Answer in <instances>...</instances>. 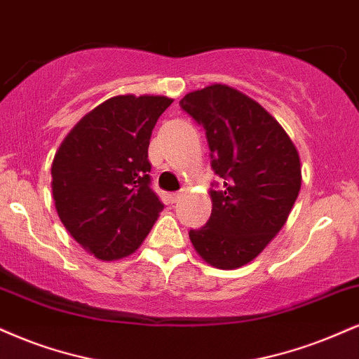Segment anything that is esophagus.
<instances>
[{
	"instance_id": "esophagus-1",
	"label": "esophagus",
	"mask_w": 359,
	"mask_h": 359,
	"mask_svg": "<svg viewBox=\"0 0 359 359\" xmlns=\"http://www.w3.org/2000/svg\"><path fill=\"white\" fill-rule=\"evenodd\" d=\"M180 197H182V196H180L179 192H172V194H170V201H172V202H177Z\"/></svg>"
}]
</instances>
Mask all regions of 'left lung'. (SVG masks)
Returning <instances> with one entry per match:
<instances>
[{
	"mask_svg": "<svg viewBox=\"0 0 359 359\" xmlns=\"http://www.w3.org/2000/svg\"><path fill=\"white\" fill-rule=\"evenodd\" d=\"M180 107L204 127L210 165L224 184L212 185L210 219L189 237L207 264L236 269L286 224L301 191L299 154L269 111L227 85L187 93Z\"/></svg>",
	"mask_w": 359,
	"mask_h": 359,
	"instance_id": "obj_1",
	"label": "left lung"
}]
</instances>
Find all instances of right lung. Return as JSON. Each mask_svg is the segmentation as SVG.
Segmentation results:
<instances>
[{
  "label": "right lung",
  "mask_w": 359,
  "mask_h": 359,
  "mask_svg": "<svg viewBox=\"0 0 359 359\" xmlns=\"http://www.w3.org/2000/svg\"><path fill=\"white\" fill-rule=\"evenodd\" d=\"M172 102L158 95L111 97L72 128L55 155L56 212L97 259L130 256L162 212L163 204L150 189L149 144Z\"/></svg>",
  "instance_id": "obj_1"
}]
</instances>
